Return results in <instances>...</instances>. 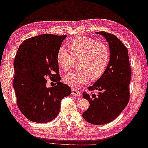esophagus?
Masks as SVG:
<instances>
[{"mask_svg":"<svg viewBox=\"0 0 148 148\" xmlns=\"http://www.w3.org/2000/svg\"><path fill=\"white\" fill-rule=\"evenodd\" d=\"M72 95L74 96L80 97L82 95L80 92L77 91L76 90H74V89H72Z\"/></svg>","mask_w":148,"mask_h":148,"instance_id":"1","label":"esophagus"}]
</instances>
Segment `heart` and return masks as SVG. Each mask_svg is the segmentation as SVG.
I'll use <instances>...</instances> for the list:
<instances>
[{
	"instance_id": "1",
	"label": "heart",
	"mask_w": 148,
	"mask_h": 148,
	"mask_svg": "<svg viewBox=\"0 0 148 148\" xmlns=\"http://www.w3.org/2000/svg\"><path fill=\"white\" fill-rule=\"evenodd\" d=\"M70 47L71 53L64 46L59 48L57 52V62L64 71L72 69L75 60H78V69L64 78L66 84L78 88L90 78L95 80L102 76L110 58L108 46L97 40L80 36L70 42Z\"/></svg>"
}]
</instances>
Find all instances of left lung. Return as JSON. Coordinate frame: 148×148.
<instances>
[{"instance_id":"1","label":"left lung","mask_w":148,"mask_h":148,"mask_svg":"<svg viewBox=\"0 0 148 148\" xmlns=\"http://www.w3.org/2000/svg\"><path fill=\"white\" fill-rule=\"evenodd\" d=\"M96 33L108 42L110 58L104 73L94 85L88 88L92 94L82 93L90 103L82 116L92 124L103 125L115 120L128 103L132 71L127 49L120 40L111 33ZM96 89L99 91L97 95L93 92Z\"/></svg>"}]
</instances>
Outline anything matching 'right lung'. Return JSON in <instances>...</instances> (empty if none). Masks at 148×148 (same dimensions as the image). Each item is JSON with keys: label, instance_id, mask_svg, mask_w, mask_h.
Returning <instances> with one entry per match:
<instances>
[{"label": "right lung", "instance_id": "add662e5", "mask_svg": "<svg viewBox=\"0 0 148 148\" xmlns=\"http://www.w3.org/2000/svg\"><path fill=\"white\" fill-rule=\"evenodd\" d=\"M67 36L44 34L24 40L15 56L13 87L17 106L26 118L36 123L54 120L62 99L71 88L60 82L57 52ZM49 77L55 86L46 88Z\"/></svg>", "mask_w": 148, "mask_h": 148}]
</instances>
